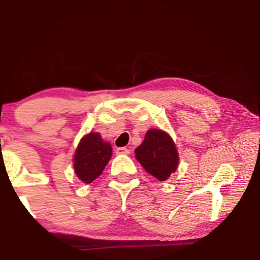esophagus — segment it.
Wrapping results in <instances>:
<instances>
[{"label":"esophagus","instance_id":"34e87169","mask_svg":"<svg viewBox=\"0 0 260 260\" xmlns=\"http://www.w3.org/2000/svg\"><path fill=\"white\" fill-rule=\"evenodd\" d=\"M116 153H118V155H128V153H129V149L124 148V147L117 148V149H116Z\"/></svg>","mask_w":260,"mask_h":260}]
</instances>
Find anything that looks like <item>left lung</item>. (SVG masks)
I'll use <instances>...</instances> for the list:
<instances>
[{
	"mask_svg": "<svg viewBox=\"0 0 260 260\" xmlns=\"http://www.w3.org/2000/svg\"><path fill=\"white\" fill-rule=\"evenodd\" d=\"M135 157L143 169L159 181L174 173L179 162L173 140L161 129L147 132L142 144L135 149Z\"/></svg>",
	"mask_w": 260,
	"mask_h": 260,
	"instance_id": "left-lung-1",
	"label": "left lung"
}]
</instances>
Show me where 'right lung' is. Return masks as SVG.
I'll return each mask as SVG.
<instances>
[{"label": "right lung", "mask_w": 260, "mask_h": 260, "mask_svg": "<svg viewBox=\"0 0 260 260\" xmlns=\"http://www.w3.org/2000/svg\"><path fill=\"white\" fill-rule=\"evenodd\" d=\"M112 148L99 133H89L83 138L74 155V170L81 181L93 182L102 174L111 158Z\"/></svg>", "instance_id": "add662e5"}]
</instances>
